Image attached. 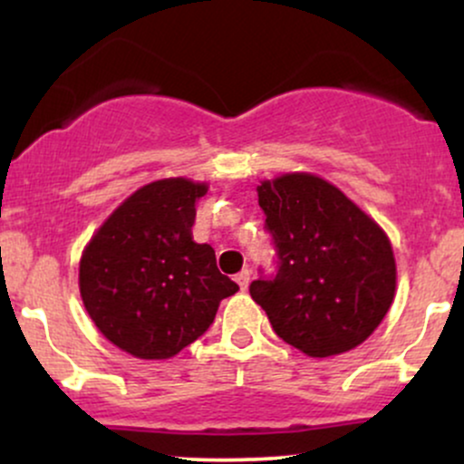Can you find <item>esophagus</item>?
Segmentation results:
<instances>
[{
  "instance_id": "esophagus-1",
  "label": "esophagus",
  "mask_w": 464,
  "mask_h": 464,
  "mask_svg": "<svg viewBox=\"0 0 464 464\" xmlns=\"http://www.w3.org/2000/svg\"><path fill=\"white\" fill-rule=\"evenodd\" d=\"M236 281H237V285L242 287V290H246L248 284H250V270H242V273L236 275Z\"/></svg>"
}]
</instances>
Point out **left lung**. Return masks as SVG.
I'll use <instances>...</instances> for the list:
<instances>
[{"mask_svg":"<svg viewBox=\"0 0 464 464\" xmlns=\"http://www.w3.org/2000/svg\"><path fill=\"white\" fill-rule=\"evenodd\" d=\"M275 273L250 296L275 334L312 358L358 347L395 296L397 268L386 233L338 188L312 174H285L257 188Z\"/></svg>","mask_w":464,"mask_h":464,"instance_id":"1","label":"left lung"}]
</instances>
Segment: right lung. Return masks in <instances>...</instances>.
<instances>
[{
	"instance_id": "obj_1",
	"label": "right lung",
	"mask_w": 464,
	"mask_h": 464,
	"mask_svg": "<svg viewBox=\"0 0 464 464\" xmlns=\"http://www.w3.org/2000/svg\"><path fill=\"white\" fill-rule=\"evenodd\" d=\"M205 183L143 185L100 227L80 259V295L95 327L126 353L165 360L198 340L237 284L191 227Z\"/></svg>"
}]
</instances>
